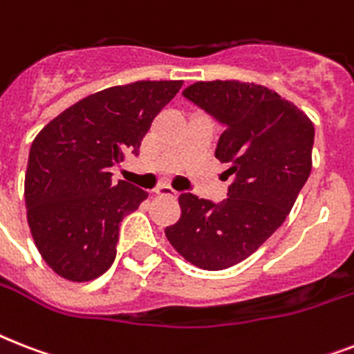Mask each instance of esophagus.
I'll list each match as a JSON object with an SVG mask.
<instances>
[{
  "label": "esophagus",
  "instance_id": "esophagus-1",
  "mask_svg": "<svg viewBox=\"0 0 354 354\" xmlns=\"http://www.w3.org/2000/svg\"><path fill=\"white\" fill-rule=\"evenodd\" d=\"M154 193H156V196H161V198L174 200L178 196L176 191H174V189H171V187H167V185H161V187H158Z\"/></svg>",
  "mask_w": 354,
  "mask_h": 354
}]
</instances>
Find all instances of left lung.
Masks as SVG:
<instances>
[{
    "label": "left lung",
    "mask_w": 354,
    "mask_h": 354,
    "mask_svg": "<svg viewBox=\"0 0 354 354\" xmlns=\"http://www.w3.org/2000/svg\"><path fill=\"white\" fill-rule=\"evenodd\" d=\"M183 97L224 127L215 156L230 163L233 182L218 204L183 193L182 216L165 235L194 266L230 268L290 213L313 169L314 124L296 104L259 84L194 82Z\"/></svg>",
    "instance_id": "obj_1"
}]
</instances>
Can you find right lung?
<instances>
[{"instance_id":"right-lung-1","label":"right lung","mask_w":354,"mask_h":354,"mask_svg":"<svg viewBox=\"0 0 354 354\" xmlns=\"http://www.w3.org/2000/svg\"><path fill=\"white\" fill-rule=\"evenodd\" d=\"M182 80H139L86 97L30 145L25 174L27 221L38 252L64 279L102 275L118 253L122 218L149 193L112 182L113 165L139 154L154 118Z\"/></svg>"}]
</instances>
